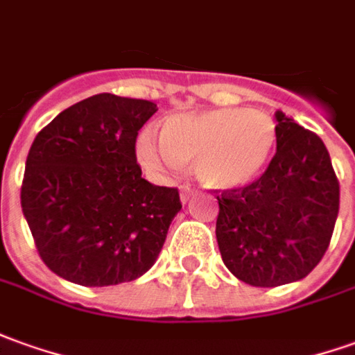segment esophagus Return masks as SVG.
<instances>
[{
  "label": "esophagus",
  "mask_w": 355,
  "mask_h": 355,
  "mask_svg": "<svg viewBox=\"0 0 355 355\" xmlns=\"http://www.w3.org/2000/svg\"><path fill=\"white\" fill-rule=\"evenodd\" d=\"M193 193H195V189H193V187H189V185H183L182 191H180V197H182V201L183 202L189 201V199L193 197Z\"/></svg>",
  "instance_id": "obj_1"
}]
</instances>
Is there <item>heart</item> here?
Segmentation results:
<instances>
[{
    "mask_svg": "<svg viewBox=\"0 0 355 355\" xmlns=\"http://www.w3.org/2000/svg\"><path fill=\"white\" fill-rule=\"evenodd\" d=\"M275 119L249 107H220L164 119L160 143L150 133L137 139L141 162L153 170L193 164L209 187L236 189L255 182L275 153Z\"/></svg>",
    "mask_w": 355,
    "mask_h": 355,
    "instance_id": "1",
    "label": "heart"
}]
</instances>
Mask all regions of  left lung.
Returning <instances> with one entry per match:
<instances>
[{"instance_id":"obj_1","label":"left lung","mask_w":355,"mask_h":355,"mask_svg":"<svg viewBox=\"0 0 355 355\" xmlns=\"http://www.w3.org/2000/svg\"><path fill=\"white\" fill-rule=\"evenodd\" d=\"M276 154L265 173L216 189V239L241 282L275 288L311 272L331 243L340 185L321 137L276 112Z\"/></svg>"}]
</instances>
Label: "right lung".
<instances>
[{
    "label": "right lung",
    "instance_id": "right-lung-1",
    "mask_svg": "<svg viewBox=\"0 0 355 355\" xmlns=\"http://www.w3.org/2000/svg\"><path fill=\"white\" fill-rule=\"evenodd\" d=\"M154 112V102L104 92L63 110L36 135L21 207L51 272L114 286L158 259L182 201L175 187L141 178L137 135Z\"/></svg>",
    "mask_w": 355,
    "mask_h": 355
}]
</instances>
